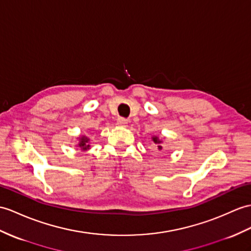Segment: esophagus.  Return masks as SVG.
<instances>
[{"label":"esophagus","instance_id":"1","mask_svg":"<svg viewBox=\"0 0 251 251\" xmlns=\"http://www.w3.org/2000/svg\"><path fill=\"white\" fill-rule=\"evenodd\" d=\"M128 123V121L124 118H119L118 120H116V125L119 126H126Z\"/></svg>","mask_w":251,"mask_h":251}]
</instances>
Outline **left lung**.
<instances>
[{
  "instance_id": "left-lung-1",
  "label": "left lung",
  "mask_w": 251,
  "mask_h": 251,
  "mask_svg": "<svg viewBox=\"0 0 251 251\" xmlns=\"http://www.w3.org/2000/svg\"><path fill=\"white\" fill-rule=\"evenodd\" d=\"M164 139H165V138H164ZM152 140H153V142L156 144L157 149H158L159 151H161V150H162V142H164V140L160 139L158 136H153V137H152Z\"/></svg>"
}]
</instances>
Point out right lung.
<instances>
[{
    "mask_svg": "<svg viewBox=\"0 0 251 251\" xmlns=\"http://www.w3.org/2000/svg\"><path fill=\"white\" fill-rule=\"evenodd\" d=\"M77 139H78V143L75 144V147H77L78 149H80L81 152H87V151H89L90 148H91V140H90V138H87L86 136L81 135Z\"/></svg>",
    "mask_w": 251,
    "mask_h": 251,
    "instance_id": "right-lung-1",
    "label": "right lung"
}]
</instances>
